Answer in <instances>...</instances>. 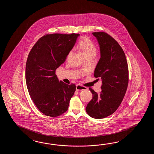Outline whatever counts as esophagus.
I'll return each mask as SVG.
<instances>
[{"label":"esophagus","mask_w":154,"mask_h":154,"mask_svg":"<svg viewBox=\"0 0 154 154\" xmlns=\"http://www.w3.org/2000/svg\"><path fill=\"white\" fill-rule=\"evenodd\" d=\"M88 88L86 87L83 86L81 85H77L76 86V90L77 91H82V90H86Z\"/></svg>","instance_id":"1"}]
</instances>
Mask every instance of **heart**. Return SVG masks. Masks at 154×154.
Wrapping results in <instances>:
<instances>
[{
	"label": "heart",
	"mask_w": 154,
	"mask_h": 154,
	"mask_svg": "<svg viewBox=\"0 0 154 154\" xmlns=\"http://www.w3.org/2000/svg\"><path fill=\"white\" fill-rule=\"evenodd\" d=\"M79 49L81 50L84 56H86L90 54H96V48L94 44L87 37H83L80 39L78 45ZM72 53L70 52L69 54Z\"/></svg>",
	"instance_id": "heart-1"
}]
</instances>
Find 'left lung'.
<instances>
[{"label":"left lung","mask_w":154,"mask_h":154,"mask_svg":"<svg viewBox=\"0 0 154 154\" xmlns=\"http://www.w3.org/2000/svg\"><path fill=\"white\" fill-rule=\"evenodd\" d=\"M92 34L100 46L101 57L94 76L101 79L102 91L97 94L89 88L93 96L86 111L92 118L101 119L113 114L125 97L129 81L128 64L123 50L113 37L104 32Z\"/></svg>","instance_id":"1"}]
</instances>
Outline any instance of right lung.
Segmentation results:
<instances>
[{"label":"right lung","mask_w":154,"mask_h":154,"mask_svg":"<svg viewBox=\"0 0 154 154\" xmlns=\"http://www.w3.org/2000/svg\"><path fill=\"white\" fill-rule=\"evenodd\" d=\"M79 36V33L45 35L29 52L25 70L26 85L33 103L45 115L55 117L68 110L76 86L59 81L56 70L65 62Z\"/></svg>","instance_id":"1"}]
</instances>
